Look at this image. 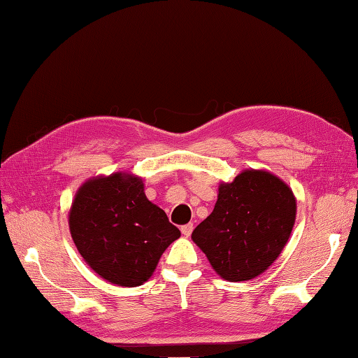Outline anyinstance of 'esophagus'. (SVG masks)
I'll return each instance as SVG.
<instances>
[{"label":"esophagus","mask_w":358,"mask_h":358,"mask_svg":"<svg viewBox=\"0 0 358 358\" xmlns=\"http://www.w3.org/2000/svg\"><path fill=\"white\" fill-rule=\"evenodd\" d=\"M180 232H182V235H184V237H190L192 232H193V224H192V222H188V224L182 226L180 227Z\"/></svg>","instance_id":"34e87169"}]
</instances>
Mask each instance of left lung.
Instances as JSON below:
<instances>
[{"label": "left lung", "instance_id": "obj_1", "mask_svg": "<svg viewBox=\"0 0 358 358\" xmlns=\"http://www.w3.org/2000/svg\"><path fill=\"white\" fill-rule=\"evenodd\" d=\"M296 198L292 188L266 170H243L218 185L213 212L192 240L220 278L255 279L273 265L292 235Z\"/></svg>", "mask_w": 358, "mask_h": 358}]
</instances>
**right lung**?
<instances>
[{"label":"right lung","mask_w":358,"mask_h":358,"mask_svg":"<svg viewBox=\"0 0 358 358\" xmlns=\"http://www.w3.org/2000/svg\"><path fill=\"white\" fill-rule=\"evenodd\" d=\"M69 226L87 265L118 287L143 285L180 237L166 213L146 198L143 179L124 171L85 180L74 194Z\"/></svg>","instance_id":"right-lung-1"}]
</instances>
